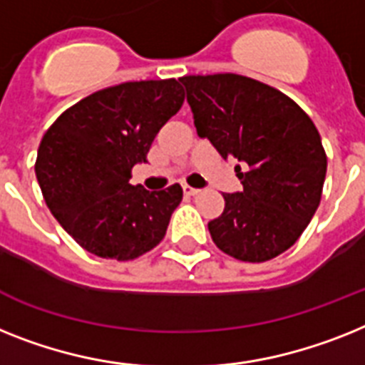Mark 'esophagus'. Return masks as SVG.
Returning a JSON list of instances; mask_svg holds the SVG:
<instances>
[{
  "instance_id": "1",
  "label": "esophagus",
  "mask_w": 365,
  "mask_h": 365,
  "mask_svg": "<svg viewBox=\"0 0 365 365\" xmlns=\"http://www.w3.org/2000/svg\"><path fill=\"white\" fill-rule=\"evenodd\" d=\"M182 190H185V194H186V195H197V194H200V190H197V188H192V186H188V185L182 186Z\"/></svg>"
}]
</instances>
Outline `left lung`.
I'll use <instances>...</instances> for the list:
<instances>
[{
    "label": "left lung",
    "instance_id": "left-lung-1",
    "mask_svg": "<svg viewBox=\"0 0 365 365\" xmlns=\"http://www.w3.org/2000/svg\"><path fill=\"white\" fill-rule=\"evenodd\" d=\"M200 138L235 165L242 190L224 194L209 231L222 252L263 263L308 227L323 194L327 155L306 111L278 89L239 74L182 76Z\"/></svg>",
    "mask_w": 365,
    "mask_h": 365
}]
</instances>
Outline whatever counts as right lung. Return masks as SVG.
<instances>
[{
    "mask_svg": "<svg viewBox=\"0 0 365 365\" xmlns=\"http://www.w3.org/2000/svg\"><path fill=\"white\" fill-rule=\"evenodd\" d=\"M185 102L177 80L126 81L63 111L38 145L35 173L53 218L89 254L128 261L164 239L182 188L130 185L156 134Z\"/></svg>",
    "mask_w": 365,
    "mask_h": 365,
    "instance_id": "add662e5",
    "label": "right lung"
}]
</instances>
